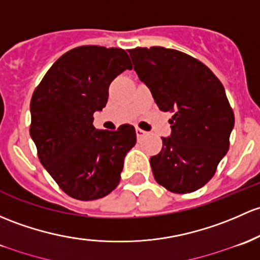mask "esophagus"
Instances as JSON below:
<instances>
[{
	"instance_id": "esophagus-1",
	"label": "esophagus",
	"mask_w": 260,
	"mask_h": 260,
	"mask_svg": "<svg viewBox=\"0 0 260 260\" xmlns=\"http://www.w3.org/2000/svg\"><path fill=\"white\" fill-rule=\"evenodd\" d=\"M136 133H137V137H138V139L143 138L144 136H146V131L141 129V128H136Z\"/></svg>"
}]
</instances>
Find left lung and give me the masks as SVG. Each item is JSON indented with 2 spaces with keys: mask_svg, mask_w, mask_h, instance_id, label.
I'll return each instance as SVG.
<instances>
[{
  "mask_svg": "<svg viewBox=\"0 0 260 260\" xmlns=\"http://www.w3.org/2000/svg\"><path fill=\"white\" fill-rule=\"evenodd\" d=\"M135 71L163 112L172 133L151 157L153 176L172 193H192L214 176L229 149L234 113L223 84L201 61L165 47L128 50Z\"/></svg>",
  "mask_w": 260,
  "mask_h": 260,
  "instance_id": "obj_1",
  "label": "left lung"
}]
</instances>
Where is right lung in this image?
I'll return each instance as SVG.
<instances>
[{
	"mask_svg": "<svg viewBox=\"0 0 260 260\" xmlns=\"http://www.w3.org/2000/svg\"><path fill=\"white\" fill-rule=\"evenodd\" d=\"M131 68L122 48L81 46L59 57L32 94L29 135L40 162L72 198L94 201L118 185L136 129L98 131L93 113L106 107L111 82Z\"/></svg>",
	"mask_w": 260,
	"mask_h": 260,
	"instance_id": "right-lung-1",
	"label": "right lung"
}]
</instances>
